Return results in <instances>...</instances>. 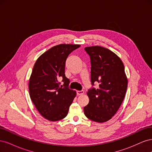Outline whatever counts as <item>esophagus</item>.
I'll list each match as a JSON object with an SVG mask.
<instances>
[{
    "label": "esophagus",
    "mask_w": 152,
    "mask_h": 152,
    "mask_svg": "<svg viewBox=\"0 0 152 152\" xmlns=\"http://www.w3.org/2000/svg\"><path fill=\"white\" fill-rule=\"evenodd\" d=\"M84 93V91L83 90L82 91H77V95H82Z\"/></svg>",
    "instance_id": "1"
}]
</instances>
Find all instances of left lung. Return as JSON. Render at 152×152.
<instances>
[{
    "label": "left lung",
    "mask_w": 152,
    "mask_h": 152,
    "mask_svg": "<svg viewBox=\"0 0 152 152\" xmlns=\"http://www.w3.org/2000/svg\"><path fill=\"white\" fill-rule=\"evenodd\" d=\"M91 59V80L99 87H92L87 94L89 102L84 108L85 115L97 122L109 121L123 102L127 88V79L124 64L111 50L101 46L84 48Z\"/></svg>",
    "instance_id": "obj_1"
}]
</instances>
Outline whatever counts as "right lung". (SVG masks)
I'll return each mask as SVG.
<instances>
[{"label":"right lung","mask_w":152,"mask_h":152,"mask_svg":"<svg viewBox=\"0 0 152 152\" xmlns=\"http://www.w3.org/2000/svg\"><path fill=\"white\" fill-rule=\"evenodd\" d=\"M80 46L56 45L41 55L34 66L28 84L30 98L41 115L50 121L65 118L75 97V91L68 88L65 68L68 55Z\"/></svg>","instance_id":"add662e5"}]
</instances>
